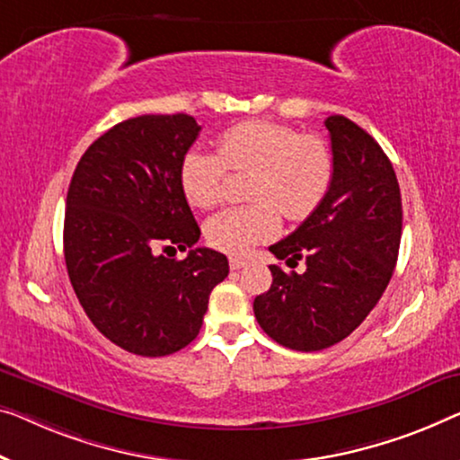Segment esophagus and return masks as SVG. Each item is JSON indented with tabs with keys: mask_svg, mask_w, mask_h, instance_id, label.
I'll use <instances>...</instances> for the list:
<instances>
[{
	"mask_svg": "<svg viewBox=\"0 0 460 460\" xmlns=\"http://www.w3.org/2000/svg\"><path fill=\"white\" fill-rule=\"evenodd\" d=\"M245 264H248V260H243V258H229V266H231V270H239V269H243Z\"/></svg>",
	"mask_w": 460,
	"mask_h": 460,
	"instance_id": "1",
	"label": "esophagus"
}]
</instances>
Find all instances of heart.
<instances>
[{
    "label": "heart",
    "mask_w": 460,
    "mask_h": 460,
    "mask_svg": "<svg viewBox=\"0 0 460 460\" xmlns=\"http://www.w3.org/2000/svg\"><path fill=\"white\" fill-rule=\"evenodd\" d=\"M217 150L190 148L180 164V183L191 207L215 208L227 196L229 169H253L248 194L256 202L225 208L204 227L212 248L227 253H245L277 235L280 212L293 223L305 221L334 180L328 142L279 121H239L218 136Z\"/></svg>",
    "instance_id": "b5f03b06"
}]
</instances>
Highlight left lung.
I'll return each instance as SVG.
<instances>
[{
	"label": "left lung",
	"mask_w": 460,
	"mask_h": 460,
	"mask_svg": "<svg viewBox=\"0 0 460 460\" xmlns=\"http://www.w3.org/2000/svg\"><path fill=\"white\" fill-rule=\"evenodd\" d=\"M334 180L320 208L270 245L296 269L272 264L270 289L253 299L258 324L272 341L296 351H320L349 337L374 310L399 258L401 188L380 144L358 123L326 121Z\"/></svg>",
	"instance_id": "1"
}]
</instances>
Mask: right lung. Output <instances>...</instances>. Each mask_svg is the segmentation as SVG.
Here are the masks:
<instances>
[{"label":"right lung","instance_id":"add662e5","mask_svg":"<svg viewBox=\"0 0 460 460\" xmlns=\"http://www.w3.org/2000/svg\"><path fill=\"white\" fill-rule=\"evenodd\" d=\"M200 129L186 113L121 121L88 146L67 190L64 253L74 293L102 337L142 358L190 345L210 291L229 274L227 256L208 248L164 256L200 239L180 183Z\"/></svg>","mask_w":460,"mask_h":460}]
</instances>
